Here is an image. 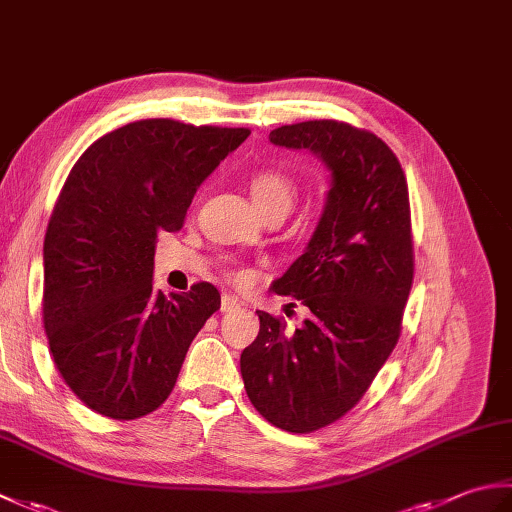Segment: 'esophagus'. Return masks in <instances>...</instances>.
I'll list each match as a JSON object with an SVG mask.
<instances>
[{
	"label": "esophagus",
	"mask_w": 512,
	"mask_h": 512,
	"mask_svg": "<svg viewBox=\"0 0 512 512\" xmlns=\"http://www.w3.org/2000/svg\"><path fill=\"white\" fill-rule=\"evenodd\" d=\"M237 308H239V301L235 297H231V295L222 297V312H233Z\"/></svg>",
	"instance_id": "obj_1"
}]
</instances>
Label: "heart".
<instances>
[{"mask_svg":"<svg viewBox=\"0 0 512 512\" xmlns=\"http://www.w3.org/2000/svg\"><path fill=\"white\" fill-rule=\"evenodd\" d=\"M250 195L264 215L273 211L288 213L297 198V184L277 169H262L250 178ZM226 279L235 286H246L253 279V273L246 268H228Z\"/></svg>","mask_w":512,"mask_h":512,"instance_id":"heart-1","label":"heart"}]
</instances>
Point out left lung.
<instances>
[{"mask_svg": "<svg viewBox=\"0 0 512 512\" xmlns=\"http://www.w3.org/2000/svg\"><path fill=\"white\" fill-rule=\"evenodd\" d=\"M270 143L310 149L332 189L310 244L273 288L310 310L303 328L259 310L242 352L253 407L275 427L312 433L358 405L400 339L413 281L407 178L394 151L343 121L281 125Z\"/></svg>", "mask_w": 512, "mask_h": 512, "instance_id": "8db88e82", "label": "left lung"}]
</instances>
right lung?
<instances>
[{
    "label": "right lung",
    "instance_id": "1",
    "mask_svg": "<svg viewBox=\"0 0 512 512\" xmlns=\"http://www.w3.org/2000/svg\"><path fill=\"white\" fill-rule=\"evenodd\" d=\"M248 134L145 118L101 136L65 178L43 239V328L65 385L101 416L156 411L220 310L209 281L169 297L154 288L156 237L180 231L195 191Z\"/></svg>",
    "mask_w": 512,
    "mask_h": 512
}]
</instances>
